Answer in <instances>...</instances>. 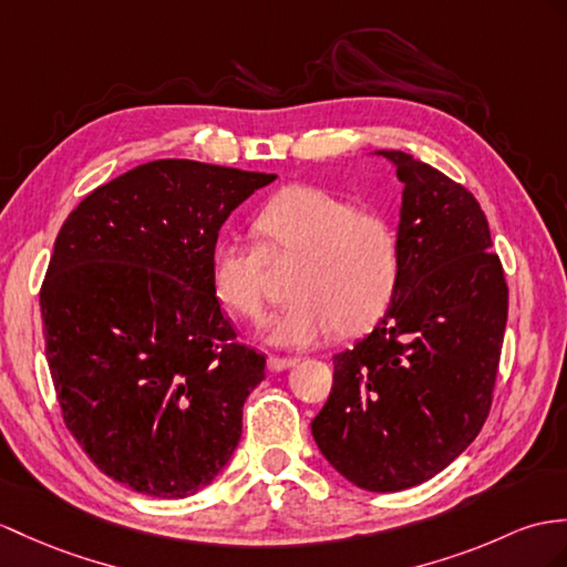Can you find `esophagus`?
Listing matches in <instances>:
<instances>
[{"mask_svg":"<svg viewBox=\"0 0 567 567\" xmlns=\"http://www.w3.org/2000/svg\"><path fill=\"white\" fill-rule=\"evenodd\" d=\"M296 363H298V358H284V355H269V358H267V365H269V370H274V372L288 370V368L296 365Z\"/></svg>","mask_w":567,"mask_h":567,"instance_id":"1","label":"esophagus"}]
</instances>
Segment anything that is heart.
Wrapping results in <instances>:
<instances>
[{"mask_svg": "<svg viewBox=\"0 0 567 567\" xmlns=\"http://www.w3.org/2000/svg\"><path fill=\"white\" fill-rule=\"evenodd\" d=\"M259 247L226 238L214 247L212 288L243 320L265 317V257H296L291 300L267 324L274 347H308L329 329L349 337L388 310L402 274V243L388 218L312 185L286 187L255 218Z\"/></svg>", "mask_w": 567, "mask_h": 567, "instance_id": "b5f03b06", "label": "heart"}]
</instances>
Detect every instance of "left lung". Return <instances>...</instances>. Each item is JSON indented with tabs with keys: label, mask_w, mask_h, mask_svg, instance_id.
Instances as JSON below:
<instances>
[{
	"label": "left lung",
	"mask_w": 567,
	"mask_h": 567,
	"mask_svg": "<svg viewBox=\"0 0 567 567\" xmlns=\"http://www.w3.org/2000/svg\"><path fill=\"white\" fill-rule=\"evenodd\" d=\"M378 154L404 185L402 274L370 334L334 355L312 437L353 486L394 493L443 472L486 423L507 284L472 192L404 151Z\"/></svg>",
	"instance_id": "8db88e82"
}]
</instances>
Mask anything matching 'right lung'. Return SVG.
<instances>
[{
  "label": "right lung",
  "instance_id": "obj_1",
  "mask_svg": "<svg viewBox=\"0 0 567 567\" xmlns=\"http://www.w3.org/2000/svg\"><path fill=\"white\" fill-rule=\"evenodd\" d=\"M276 175L185 158L136 165L66 216L40 288L62 419L110 478L187 498L224 472L265 355L212 288L233 209Z\"/></svg>",
  "mask_w": 567,
  "mask_h": 567
}]
</instances>
